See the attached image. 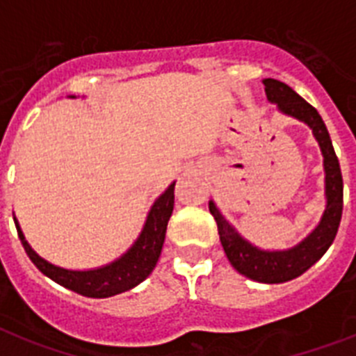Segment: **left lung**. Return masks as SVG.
Returning a JSON list of instances; mask_svg holds the SVG:
<instances>
[{
    "label": "left lung",
    "mask_w": 356,
    "mask_h": 356,
    "mask_svg": "<svg viewBox=\"0 0 356 356\" xmlns=\"http://www.w3.org/2000/svg\"><path fill=\"white\" fill-rule=\"evenodd\" d=\"M264 92L268 101L277 104L279 112L295 118L309 127L315 141L318 143L324 157V195L325 208L313 232L288 250H262L250 243L226 220L215 201H210V213L213 215L219 229L220 244L235 270L248 279L262 284H280L297 279L315 264L333 244L339 232L342 206H344V184L337 154L331 145V137L321 113L304 101L293 88L277 79H264Z\"/></svg>",
    "instance_id": "left-lung-1"
}]
</instances>
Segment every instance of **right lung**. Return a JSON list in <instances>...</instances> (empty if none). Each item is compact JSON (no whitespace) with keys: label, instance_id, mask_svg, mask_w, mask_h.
Returning <instances> with one entry per match:
<instances>
[{"label":"right lung","instance_id":"add662e5","mask_svg":"<svg viewBox=\"0 0 356 356\" xmlns=\"http://www.w3.org/2000/svg\"><path fill=\"white\" fill-rule=\"evenodd\" d=\"M173 188H175V183L170 184L155 199L136 243L115 261L99 266V268H92V270H68V268H61V266L49 262L47 259L38 255L31 244L26 243L16 217H14V222H16L17 235H19L26 255L31 257V261L41 273L47 275L49 279L58 282L63 288L72 289L83 297H113V295L124 293L128 289L141 284L143 280L154 271L155 264L159 261L161 250H163L166 226H168L173 211Z\"/></svg>","mask_w":356,"mask_h":356}]
</instances>
